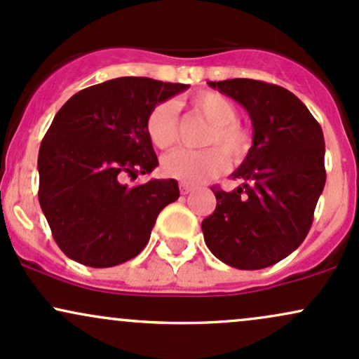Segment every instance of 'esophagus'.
<instances>
[{"instance_id":"1","label":"esophagus","mask_w":359,"mask_h":359,"mask_svg":"<svg viewBox=\"0 0 359 359\" xmlns=\"http://www.w3.org/2000/svg\"><path fill=\"white\" fill-rule=\"evenodd\" d=\"M180 190H181V193H183V195H188V193L193 191V187H191V184H188V183H181Z\"/></svg>"}]
</instances>
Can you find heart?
<instances>
[{"label":"heart","instance_id":"heart-1","mask_svg":"<svg viewBox=\"0 0 359 359\" xmlns=\"http://www.w3.org/2000/svg\"><path fill=\"white\" fill-rule=\"evenodd\" d=\"M191 110L210 123V128L203 137V146H217L221 149H178L163 159V171L169 178L188 184L215 178L227 168V159L233 164L243 163L252 149V132L237 120V104L222 93H198L191 98ZM146 130L151 142L158 149L175 146L180 137L176 104L172 102L156 104L147 115ZM224 154L228 156L227 158Z\"/></svg>","mask_w":359,"mask_h":359}]
</instances>
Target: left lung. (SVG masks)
<instances>
[{
    "label": "left lung",
    "mask_w": 359,
    "mask_h": 359,
    "mask_svg": "<svg viewBox=\"0 0 359 359\" xmlns=\"http://www.w3.org/2000/svg\"><path fill=\"white\" fill-rule=\"evenodd\" d=\"M212 88L241 103L255 139L233 180L237 190L215 193L217 207L201 222L212 255L237 269H263L304 243L325 184L324 134L309 108L285 88L256 79H227Z\"/></svg>",
    "instance_id": "left-lung-1"
}]
</instances>
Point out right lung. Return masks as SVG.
<instances>
[{
    "label": "right lung",
    "mask_w": 359,
    "mask_h": 359,
    "mask_svg": "<svg viewBox=\"0 0 359 359\" xmlns=\"http://www.w3.org/2000/svg\"><path fill=\"white\" fill-rule=\"evenodd\" d=\"M188 84L116 78L76 93L52 120L39 151V201L60 251L110 268L146 248L159 212L178 200L176 180L127 187L158 166L149 111Z\"/></svg>",
    "instance_id": "obj_1"
}]
</instances>
